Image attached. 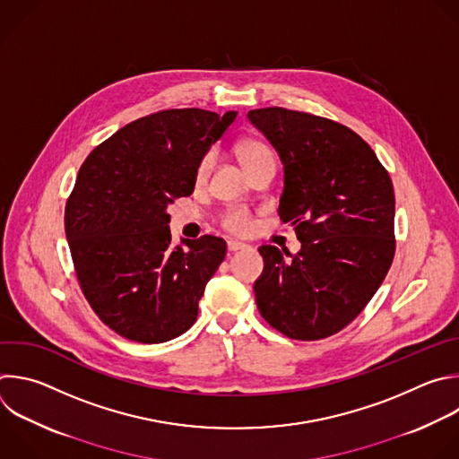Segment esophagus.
Wrapping results in <instances>:
<instances>
[{
	"instance_id": "esophagus-1",
	"label": "esophagus",
	"mask_w": 459,
	"mask_h": 459,
	"mask_svg": "<svg viewBox=\"0 0 459 459\" xmlns=\"http://www.w3.org/2000/svg\"><path fill=\"white\" fill-rule=\"evenodd\" d=\"M227 248H229V252H238V250H245V248H248V245L247 243H241V241H227Z\"/></svg>"
}]
</instances>
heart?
<instances>
[{
    "mask_svg": "<svg viewBox=\"0 0 459 459\" xmlns=\"http://www.w3.org/2000/svg\"><path fill=\"white\" fill-rule=\"evenodd\" d=\"M238 157H239L241 164L247 168V171H252L254 168H257L259 164H263L266 160H273L272 151L268 149V145L259 140H243L238 145ZM214 162H216V151L214 149L205 151L195 169V184L196 186H204L207 182ZM221 227L232 234H248L254 229L252 212L245 207H230L221 216Z\"/></svg>",
    "mask_w": 459,
    "mask_h": 459,
    "instance_id": "b5f03b06",
    "label": "heart"
}]
</instances>
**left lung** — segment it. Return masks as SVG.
<instances>
[{
    "label": "left lung",
    "mask_w": 459,
    "mask_h": 459,
    "mask_svg": "<svg viewBox=\"0 0 459 459\" xmlns=\"http://www.w3.org/2000/svg\"><path fill=\"white\" fill-rule=\"evenodd\" d=\"M248 120L279 152V216L300 241L295 255L259 247L257 308L290 339H326L366 308L389 272L393 182L369 143L335 120L284 108L252 109Z\"/></svg>",
    "instance_id": "obj_1"
}]
</instances>
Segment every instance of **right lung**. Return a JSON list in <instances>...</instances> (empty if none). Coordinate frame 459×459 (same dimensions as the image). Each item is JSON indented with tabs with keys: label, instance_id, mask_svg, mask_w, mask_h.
I'll return each instance as SVG.
<instances>
[{
	"label": "right lung",
	"instance_id": "right-lung-1",
	"mask_svg": "<svg viewBox=\"0 0 459 459\" xmlns=\"http://www.w3.org/2000/svg\"><path fill=\"white\" fill-rule=\"evenodd\" d=\"M238 111L164 109L129 122L79 169L65 230L79 286L115 333L159 344L186 333L227 254L221 238L171 245L168 205L195 191V169Z\"/></svg>",
	"mask_w": 459,
	"mask_h": 459
}]
</instances>
